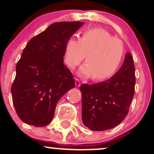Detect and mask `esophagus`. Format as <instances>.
I'll return each mask as SVG.
<instances>
[{
    "label": "esophagus",
    "instance_id": "1",
    "mask_svg": "<svg viewBox=\"0 0 154 154\" xmlns=\"http://www.w3.org/2000/svg\"><path fill=\"white\" fill-rule=\"evenodd\" d=\"M81 85L80 81L78 79H75V86L76 87H79Z\"/></svg>",
    "mask_w": 154,
    "mask_h": 154
}]
</instances>
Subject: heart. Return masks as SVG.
<instances>
[{
	"mask_svg": "<svg viewBox=\"0 0 154 154\" xmlns=\"http://www.w3.org/2000/svg\"><path fill=\"white\" fill-rule=\"evenodd\" d=\"M125 50L123 43L109 32L100 28L85 31L82 38L71 37L64 48V61L69 68L75 69L85 61L78 73L94 80H103L113 76L122 61Z\"/></svg>",
	"mask_w": 154,
	"mask_h": 154,
	"instance_id": "obj_1",
	"label": "heart"
}]
</instances>
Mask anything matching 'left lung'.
I'll use <instances>...</instances> for the list:
<instances>
[{"label": "left lung", "instance_id": "8db88e82", "mask_svg": "<svg viewBox=\"0 0 154 154\" xmlns=\"http://www.w3.org/2000/svg\"><path fill=\"white\" fill-rule=\"evenodd\" d=\"M135 66L131 54L125 55L119 71L106 81L83 84L82 120L93 131H103L117 126L128 115L135 94Z\"/></svg>", "mask_w": 154, "mask_h": 154}]
</instances>
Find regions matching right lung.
Segmentation results:
<instances>
[{
	"instance_id": "1",
	"label": "right lung",
	"mask_w": 154,
	"mask_h": 154,
	"mask_svg": "<svg viewBox=\"0 0 154 154\" xmlns=\"http://www.w3.org/2000/svg\"><path fill=\"white\" fill-rule=\"evenodd\" d=\"M83 24L54 23L26 44L11 86L14 106L24 122L35 127L48 125L60 98L75 88L63 58L66 41Z\"/></svg>"
}]
</instances>
